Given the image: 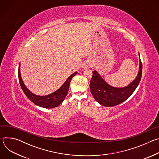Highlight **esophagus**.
I'll return each mask as SVG.
<instances>
[{
	"label": "esophagus",
	"mask_w": 159,
	"mask_h": 159,
	"mask_svg": "<svg viewBox=\"0 0 159 159\" xmlns=\"http://www.w3.org/2000/svg\"><path fill=\"white\" fill-rule=\"evenodd\" d=\"M91 66V65H90V62L89 61H85L83 65H82V68L84 69H89V68Z\"/></svg>",
	"instance_id": "obj_1"
}]
</instances>
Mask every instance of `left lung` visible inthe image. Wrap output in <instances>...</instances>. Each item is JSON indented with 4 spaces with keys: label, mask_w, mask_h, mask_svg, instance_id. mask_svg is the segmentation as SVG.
Instances as JSON below:
<instances>
[{
    "label": "left lung",
    "mask_w": 159,
    "mask_h": 159,
    "mask_svg": "<svg viewBox=\"0 0 159 159\" xmlns=\"http://www.w3.org/2000/svg\"><path fill=\"white\" fill-rule=\"evenodd\" d=\"M142 73V63L140 60L139 71L136 79L128 86L117 88L107 84L97 71L94 70L90 82V92L100 104L106 107L116 106L126 101L133 93L140 82Z\"/></svg>",
    "instance_id": "obj_1"
}]
</instances>
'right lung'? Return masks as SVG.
<instances>
[{"label": "right lung", "instance_id": "add662e5", "mask_svg": "<svg viewBox=\"0 0 159 159\" xmlns=\"http://www.w3.org/2000/svg\"><path fill=\"white\" fill-rule=\"evenodd\" d=\"M77 74V72L72 74L69 78L66 79L65 83L61 85V87L58 89L55 92L52 94H50L47 96H37L33 94L31 92L27 89V87L24 84L23 81L22 80L20 73V63L19 65L18 70V77L19 81L20 83V87L23 90L25 95L28 98V99L31 101L34 104L44 107V108H53L58 106L65 99L66 96L68 92H69V89L70 86V83L72 79Z\"/></svg>", "mask_w": 159, "mask_h": 159}]
</instances>
